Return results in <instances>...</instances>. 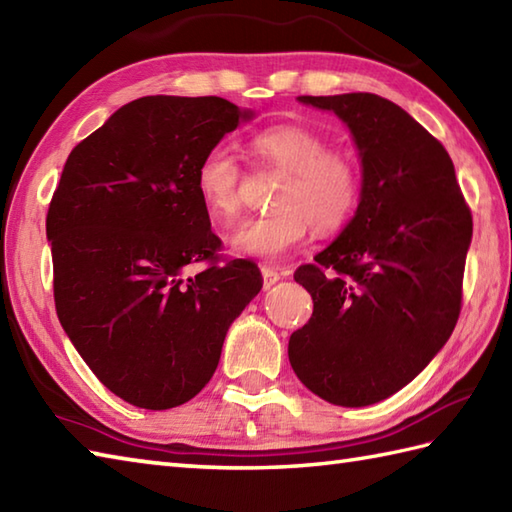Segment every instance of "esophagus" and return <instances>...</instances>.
Segmentation results:
<instances>
[{"mask_svg":"<svg viewBox=\"0 0 512 512\" xmlns=\"http://www.w3.org/2000/svg\"><path fill=\"white\" fill-rule=\"evenodd\" d=\"M262 277H264V288L268 290L270 286H275L277 281L281 279V273L277 268H273V266H264L262 268Z\"/></svg>","mask_w":512,"mask_h":512,"instance_id":"obj_1","label":"esophagus"}]
</instances>
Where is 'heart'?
Returning a JSON list of instances; mask_svg holds the SVG:
<instances>
[{"label":"heart","instance_id":"heart-1","mask_svg":"<svg viewBox=\"0 0 512 512\" xmlns=\"http://www.w3.org/2000/svg\"><path fill=\"white\" fill-rule=\"evenodd\" d=\"M257 156L288 171L281 182L277 211L248 217L231 233L239 255L279 259L306 242L312 226L334 233L352 220L363 193L356 160L330 149L328 140L301 125L268 127L253 138ZM244 171L226 147H213L195 171V189L211 217L231 222L242 209Z\"/></svg>","mask_w":512,"mask_h":512}]
</instances>
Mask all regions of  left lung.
<instances>
[{
    "instance_id": "left-lung-1",
    "label": "left lung",
    "mask_w": 512,
    "mask_h": 512,
    "mask_svg": "<svg viewBox=\"0 0 512 512\" xmlns=\"http://www.w3.org/2000/svg\"><path fill=\"white\" fill-rule=\"evenodd\" d=\"M347 123L361 151L352 222L297 268L314 310L288 358L312 394L365 407L411 383L458 323L473 215L447 149L383 96H299Z\"/></svg>"
}]
</instances>
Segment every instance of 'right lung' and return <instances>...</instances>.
<instances>
[{
	"label": "right lung",
	"mask_w": 512,
	"mask_h": 512,
	"mask_svg": "<svg viewBox=\"0 0 512 512\" xmlns=\"http://www.w3.org/2000/svg\"><path fill=\"white\" fill-rule=\"evenodd\" d=\"M250 118L220 96H143L76 145L50 200L54 308L101 383L140 409L184 405L262 290L222 259L195 189L206 151ZM204 263L195 278L183 268Z\"/></svg>",
	"instance_id": "right-lung-1"
}]
</instances>
